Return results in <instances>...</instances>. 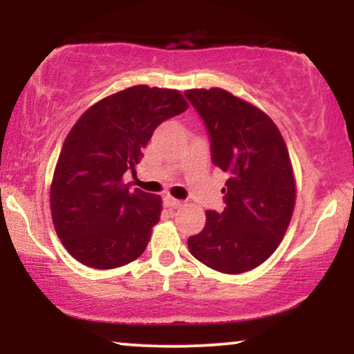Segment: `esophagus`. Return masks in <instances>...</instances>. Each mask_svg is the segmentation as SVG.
Masks as SVG:
<instances>
[{
  "instance_id": "esophagus-1",
  "label": "esophagus",
  "mask_w": 354,
  "mask_h": 354,
  "mask_svg": "<svg viewBox=\"0 0 354 354\" xmlns=\"http://www.w3.org/2000/svg\"><path fill=\"white\" fill-rule=\"evenodd\" d=\"M165 203H166V206H168V208H171V209H178V208H181V206H183V201L174 200V198H171V196H166Z\"/></svg>"
}]
</instances>
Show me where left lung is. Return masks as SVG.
Wrapping results in <instances>:
<instances>
[{"mask_svg": "<svg viewBox=\"0 0 354 354\" xmlns=\"http://www.w3.org/2000/svg\"><path fill=\"white\" fill-rule=\"evenodd\" d=\"M205 120L211 158L226 173V208L206 211L188 239L191 254L219 273L239 274L265 263L286 234L296 203L290 153L263 109L221 88L185 91Z\"/></svg>", "mask_w": 354, "mask_h": 354, "instance_id": "obj_1", "label": "left lung"}]
</instances>
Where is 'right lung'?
<instances>
[{
  "mask_svg": "<svg viewBox=\"0 0 354 354\" xmlns=\"http://www.w3.org/2000/svg\"><path fill=\"white\" fill-rule=\"evenodd\" d=\"M178 89L146 84L121 89L89 106L68 133L56 161L50 208L68 253L95 270H111L143 254L161 216V196L131 189L141 151L158 124L181 115Z\"/></svg>",
  "mask_w": 354,
  "mask_h": 354,
  "instance_id": "obj_1",
  "label": "right lung"
}]
</instances>
